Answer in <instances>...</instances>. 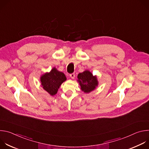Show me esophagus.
<instances>
[{"label": "esophagus", "instance_id": "esophagus-1", "mask_svg": "<svg viewBox=\"0 0 149 149\" xmlns=\"http://www.w3.org/2000/svg\"><path fill=\"white\" fill-rule=\"evenodd\" d=\"M70 77H71L72 79H74V78H75V74H74V73L71 74L70 75Z\"/></svg>", "mask_w": 149, "mask_h": 149}]
</instances>
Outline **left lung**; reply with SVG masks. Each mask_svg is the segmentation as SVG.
<instances>
[{"instance_id": "1", "label": "left lung", "mask_w": 149, "mask_h": 149, "mask_svg": "<svg viewBox=\"0 0 149 149\" xmlns=\"http://www.w3.org/2000/svg\"><path fill=\"white\" fill-rule=\"evenodd\" d=\"M77 81L84 93L88 94L94 91L98 85L97 75H93L89 70H85L78 75Z\"/></svg>"}]
</instances>
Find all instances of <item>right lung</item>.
<instances>
[{"label": "right lung", "mask_w": 149, "mask_h": 149, "mask_svg": "<svg viewBox=\"0 0 149 149\" xmlns=\"http://www.w3.org/2000/svg\"><path fill=\"white\" fill-rule=\"evenodd\" d=\"M67 80V77L63 72L54 67L50 72H45L40 77L42 87L50 95L56 94L61 84Z\"/></svg>", "instance_id": "add662e5"}]
</instances>
